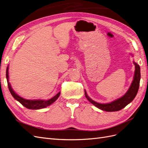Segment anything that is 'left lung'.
I'll return each mask as SVG.
<instances>
[{"mask_svg":"<svg viewBox=\"0 0 148 148\" xmlns=\"http://www.w3.org/2000/svg\"><path fill=\"white\" fill-rule=\"evenodd\" d=\"M133 64L135 66V75H134L133 80L130 87L128 91L125 93L124 96L112 102L107 103V104H100V103L96 102L92 100L87 95L86 91H84L85 96L87 98V99L91 104L97 107V108L107 112L118 111L124 108L125 106H127L129 103H130L134 99V98L137 95L139 86H140V82L141 78L140 67L135 62H133Z\"/></svg>","mask_w":148,"mask_h":148,"instance_id":"obj_1","label":"left lung"}]
</instances>
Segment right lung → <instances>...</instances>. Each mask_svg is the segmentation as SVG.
I'll use <instances>...</instances> for the list:
<instances>
[{
  "label": "right lung",
  "instance_id": "right-lung-1",
  "mask_svg": "<svg viewBox=\"0 0 148 148\" xmlns=\"http://www.w3.org/2000/svg\"><path fill=\"white\" fill-rule=\"evenodd\" d=\"M6 78L7 80L8 87V89H9L10 93L12 94V96L14 97L16 101L20 102L23 106H25L26 108L29 109H40L50 106L57 99V98L59 97L60 95V92H58L55 96H53L52 98H51V99L47 101L25 99H23V98H22L21 97L19 96L18 95H16V94L14 92V91L13 90V89L12 88L10 83L8 82V66H7V70H6Z\"/></svg>",
  "mask_w": 148,
  "mask_h": 148
}]
</instances>
